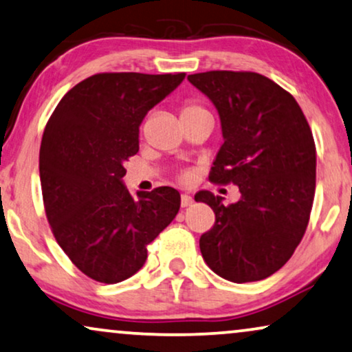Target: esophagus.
Returning a JSON list of instances; mask_svg holds the SVG:
<instances>
[{"instance_id":"1","label":"esophagus","mask_w":352,"mask_h":352,"mask_svg":"<svg viewBox=\"0 0 352 352\" xmlns=\"http://www.w3.org/2000/svg\"><path fill=\"white\" fill-rule=\"evenodd\" d=\"M192 204H194V199L189 194H182L181 195V206L182 208H186V206H190Z\"/></svg>"}]
</instances>
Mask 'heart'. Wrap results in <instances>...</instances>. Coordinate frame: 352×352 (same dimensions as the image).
Segmentation results:
<instances>
[{"instance_id": "1", "label": "heart", "mask_w": 352, "mask_h": 352, "mask_svg": "<svg viewBox=\"0 0 352 352\" xmlns=\"http://www.w3.org/2000/svg\"><path fill=\"white\" fill-rule=\"evenodd\" d=\"M181 115H182V120H187V118L200 117V115H211V113L208 112V109H206L204 104L199 102V100L189 99L182 104Z\"/></svg>"}]
</instances>
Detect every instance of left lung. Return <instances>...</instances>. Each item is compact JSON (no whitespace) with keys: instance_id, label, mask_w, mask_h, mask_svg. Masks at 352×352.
Masks as SVG:
<instances>
[{"instance_id":"8db88e82","label":"left lung","mask_w":352,"mask_h":352,"mask_svg":"<svg viewBox=\"0 0 352 352\" xmlns=\"http://www.w3.org/2000/svg\"><path fill=\"white\" fill-rule=\"evenodd\" d=\"M218 109L224 144L210 171L239 186L242 199L195 195L214 211L200 252L211 271L235 283L263 280L292 258L306 232L316 192V144L295 98L254 72L187 76Z\"/></svg>"}]
</instances>
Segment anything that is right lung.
Listing matches in <instances>:
<instances>
[{
	"mask_svg": "<svg viewBox=\"0 0 352 352\" xmlns=\"http://www.w3.org/2000/svg\"><path fill=\"white\" fill-rule=\"evenodd\" d=\"M184 76L96 74L75 85L47 120L40 147L46 218L70 261L96 282L136 274L147 245L179 211L173 187L138 192L136 200L122 179L139 151V124Z\"/></svg>",
	"mask_w": 352,
	"mask_h": 352,
	"instance_id": "1",
	"label": "right lung"
}]
</instances>
